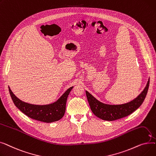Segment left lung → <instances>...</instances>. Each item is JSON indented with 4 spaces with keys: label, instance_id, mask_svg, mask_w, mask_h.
Returning a JSON list of instances; mask_svg holds the SVG:
<instances>
[{
    "label": "left lung",
    "instance_id": "8db88e82",
    "mask_svg": "<svg viewBox=\"0 0 156 156\" xmlns=\"http://www.w3.org/2000/svg\"><path fill=\"white\" fill-rule=\"evenodd\" d=\"M149 79L144 90L135 99L128 103L120 105L104 104L86 91V95L90 107L96 116L105 121H114L126 117L136 110L143 103L148 91Z\"/></svg>",
    "mask_w": 156,
    "mask_h": 156
}]
</instances>
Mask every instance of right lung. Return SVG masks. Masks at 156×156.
<instances>
[{
	"label": "right lung",
	"instance_id": "add662e5",
	"mask_svg": "<svg viewBox=\"0 0 156 156\" xmlns=\"http://www.w3.org/2000/svg\"><path fill=\"white\" fill-rule=\"evenodd\" d=\"M73 87L68 88L56 102L47 105H34L24 102L16 97L9 87L11 99L23 113L29 118L45 122H52L61 119L64 115L68 95Z\"/></svg>",
	"mask_w": 156,
	"mask_h": 156
}]
</instances>
